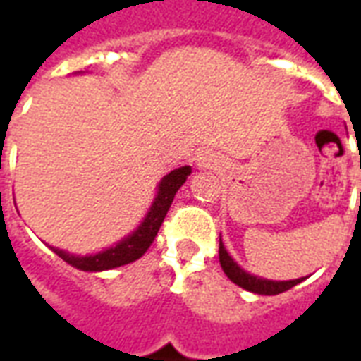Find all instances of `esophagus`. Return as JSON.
Returning <instances> with one entry per match:
<instances>
[{
    "instance_id": "1",
    "label": "esophagus",
    "mask_w": 361,
    "mask_h": 361,
    "mask_svg": "<svg viewBox=\"0 0 361 361\" xmlns=\"http://www.w3.org/2000/svg\"><path fill=\"white\" fill-rule=\"evenodd\" d=\"M195 161H197L198 169H217V164H219L217 157L212 152H208V149L206 152H198Z\"/></svg>"
}]
</instances>
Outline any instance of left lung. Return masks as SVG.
Listing matches in <instances>:
<instances>
[{"mask_svg":"<svg viewBox=\"0 0 361 361\" xmlns=\"http://www.w3.org/2000/svg\"><path fill=\"white\" fill-rule=\"evenodd\" d=\"M219 262L223 271L226 274V277L236 283L238 286L245 288L249 292H255V294H262V296H275V294H281V292H286L292 286H296L298 283H302L305 277L302 279H292V281H268V279H260L257 275H251L243 271V269L238 266L232 257L226 252L225 245L219 238Z\"/></svg>","mask_w":361,"mask_h":361,"instance_id":"1","label":"left lung"}]
</instances>
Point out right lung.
I'll use <instances>...</instances> for the list:
<instances>
[{
    "label": "right lung",
    "mask_w": 361,
    "mask_h": 361,
    "mask_svg": "<svg viewBox=\"0 0 361 361\" xmlns=\"http://www.w3.org/2000/svg\"><path fill=\"white\" fill-rule=\"evenodd\" d=\"M189 174H191V166H181V169L172 170L170 174L164 176L161 183H159L157 197L153 200L152 208H149L147 215L140 223V226L130 236L123 238L120 243H116L114 247H110L103 252H97V255H87V257L71 255V252H65L61 249H56V247H52V251L59 258H63L65 262L82 269V271H104V269H112L118 268V266L135 262L153 243L159 228L163 225L164 217H166L170 204L174 200L176 192L185 183Z\"/></svg>",
    "instance_id": "obj_1"
}]
</instances>
